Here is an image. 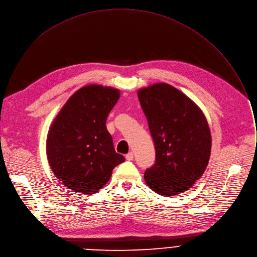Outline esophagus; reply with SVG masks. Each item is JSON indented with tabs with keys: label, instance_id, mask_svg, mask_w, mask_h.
Here are the masks:
<instances>
[{
	"label": "esophagus",
	"instance_id": "esophagus-1",
	"mask_svg": "<svg viewBox=\"0 0 257 257\" xmlns=\"http://www.w3.org/2000/svg\"><path fill=\"white\" fill-rule=\"evenodd\" d=\"M125 158H126V160H128V161H132V160H133V153H132V152L128 153Z\"/></svg>",
	"mask_w": 257,
	"mask_h": 257
}]
</instances>
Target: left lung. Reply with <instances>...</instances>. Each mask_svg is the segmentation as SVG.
Returning a JSON list of instances; mask_svg holds the SVG:
<instances>
[{
  "instance_id": "8db88e82",
  "label": "left lung",
  "mask_w": 257,
  "mask_h": 257,
  "mask_svg": "<svg viewBox=\"0 0 257 257\" xmlns=\"http://www.w3.org/2000/svg\"><path fill=\"white\" fill-rule=\"evenodd\" d=\"M156 150L145 180L170 197L188 191L203 175L211 153V134L201 108L175 87L157 83L137 92Z\"/></svg>"
}]
</instances>
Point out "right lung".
<instances>
[{"label": "right lung", "mask_w": 257, "mask_h": 257, "mask_svg": "<svg viewBox=\"0 0 257 257\" xmlns=\"http://www.w3.org/2000/svg\"><path fill=\"white\" fill-rule=\"evenodd\" d=\"M120 91L87 85L68 98L49 129L46 152L51 170L67 189L92 195L125 161L115 153L105 123Z\"/></svg>", "instance_id": "add662e5"}]
</instances>
